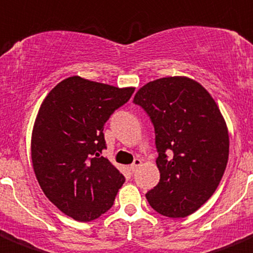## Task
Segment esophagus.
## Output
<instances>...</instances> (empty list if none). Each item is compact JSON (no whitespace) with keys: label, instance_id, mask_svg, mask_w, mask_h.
I'll return each instance as SVG.
<instances>
[{"label":"esophagus","instance_id":"34e87169","mask_svg":"<svg viewBox=\"0 0 253 253\" xmlns=\"http://www.w3.org/2000/svg\"><path fill=\"white\" fill-rule=\"evenodd\" d=\"M141 164H142V161L139 158H136L133 161V163L131 164V166H129V170L132 171V173H134V171L137 170V168H138V167H141Z\"/></svg>","mask_w":253,"mask_h":253}]
</instances>
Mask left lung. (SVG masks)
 I'll use <instances>...</instances> for the list:
<instances>
[{"mask_svg": "<svg viewBox=\"0 0 253 253\" xmlns=\"http://www.w3.org/2000/svg\"><path fill=\"white\" fill-rule=\"evenodd\" d=\"M133 102L156 131L161 179L146 194L149 205L168 217L193 214L215 193L229 159V131L219 106L186 77L147 83Z\"/></svg>", "mask_w": 253, "mask_h": 253, "instance_id": "obj_1", "label": "left lung"}]
</instances>
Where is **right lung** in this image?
Masks as SVG:
<instances>
[{
  "instance_id": "add662e5",
  "label": "right lung",
  "mask_w": 253,
  "mask_h": 253,
  "mask_svg": "<svg viewBox=\"0 0 253 253\" xmlns=\"http://www.w3.org/2000/svg\"><path fill=\"white\" fill-rule=\"evenodd\" d=\"M133 91L75 75L54 86L39 107L31 141L34 173L45 197L77 221L105 214L125 183L100 153L105 122Z\"/></svg>"
}]
</instances>
